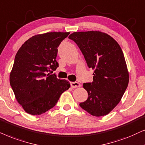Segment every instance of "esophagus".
Segmentation results:
<instances>
[{
    "mask_svg": "<svg viewBox=\"0 0 145 145\" xmlns=\"http://www.w3.org/2000/svg\"><path fill=\"white\" fill-rule=\"evenodd\" d=\"M71 87L72 88H78V87L80 86V83L78 82H71Z\"/></svg>",
    "mask_w": 145,
    "mask_h": 145,
    "instance_id": "1",
    "label": "esophagus"
}]
</instances>
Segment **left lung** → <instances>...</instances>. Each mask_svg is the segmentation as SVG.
<instances>
[{
    "label": "left lung",
    "instance_id": "left-lung-1",
    "mask_svg": "<svg viewBox=\"0 0 145 145\" xmlns=\"http://www.w3.org/2000/svg\"><path fill=\"white\" fill-rule=\"evenodd\" d=\"M69 38L78 45L88 66L95 69L93 82L83 84L88 97L80 106L93 116L107 115L120 102L129 84L120 46L111 36L99 31L74 32Z\"/></svg>",
    "mask_w": 145,
    "mask_h": 145
}]
</instances>
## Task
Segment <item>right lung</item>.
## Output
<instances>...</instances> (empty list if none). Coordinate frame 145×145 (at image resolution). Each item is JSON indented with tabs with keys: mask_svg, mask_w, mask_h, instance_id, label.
<instances>
[{
	"mask_svg": "<svg viewBox=\"0 0 145 145\" xmlns=\"http://www.w3.org/2000/svg\"><path fill=\"white\" fill-rule=\"evenodd\" d=\"M69 34L55 32L38 34L26 40L16 53L10 84L17 101L29 114L46 113L70 88L68 81L48 73L59 66L57 48Z\"/></svg>",
	"mask_w": 145,
	"mask_h": 145,
	"instance_id": "right-lung-1",
	"label": "right lung"
}]
</instances>
